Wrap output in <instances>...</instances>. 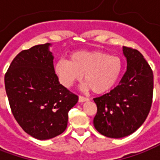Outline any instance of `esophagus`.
<instances>
[{
	"label": "esophagus",
	"instance_id": "1",
	"mask_svg": "<svg viewBox=\"0 0 160 160\" xmlns=\"http://www.w3.org/2000/svg\"><path fill=\"white\" fill-rule=\"evenodd\" d=\"M88 100H89V99H88V97H82V96H80V97H79V102H86V101H88Z\"/></svg>",
	"mask_w": 160,
	"mask_h": 160
}]
</instances>
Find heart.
<instances>
[{"instance_id":"obj_1","label":"heart","mask_w":160,"mask_h":160,"mask_svg":"<svg viewBox=\"0 0 160 160\" xmlns=\"http://www.w3.org/2000/svg\"><path fill=\"white\" fill-rule=\"evenodd\" d=\"M122 71V61L117 56L97 50H80L72 53L70 59H60L55 63V72L66 88L80 81L83 75L85 89L102 94L112 89Z\"/></svg>"}]
</instances>
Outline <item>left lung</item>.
I'll list each match as a JSON object with an SVG mask.
<instances>
[{
    "label": "left lung",
    "instance_id": "1",
    "mask_svg": "<svg viewBox=\"0 0 160 160\" xmlns=\"http://www.w3.org/2000/svg\"><path fill=\"white\" fill-rule=\"evenodd\" d=\"M127 71L118 85L94 98L97 106L96 129L110 138L133 134L145 121L152 103L153 72L138 50L123 47Z\"/></svg>",
    "mask_w": 160,
    "mask_h": 160
}]
</instances>
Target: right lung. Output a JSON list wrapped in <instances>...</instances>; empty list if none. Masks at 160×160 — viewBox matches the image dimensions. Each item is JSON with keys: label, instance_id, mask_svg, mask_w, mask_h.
<instances>
[{"label": "right lung", "instance_id": "right-lung-1", "mask_svg": "<svg viewBox=\"0 0 160 160\" xmlns=\"http://www.w3.org/2000/svg\"><path fill=\"white\" fill-rule=\"evenodd\" d=\"M50 43L21 51L4 77L9 106L25 133L48 140L66 129L68 112L79 97L58 81Z\"/></svg>", "mask_w": 160, "mask_h": 160}]
</instances>
